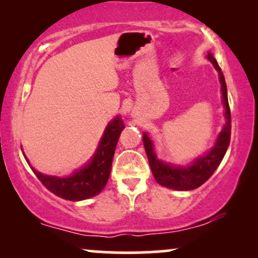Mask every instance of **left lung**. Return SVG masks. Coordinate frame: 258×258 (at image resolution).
<instances>
[{
	"instance_id": "8db88e82",
	"label": "left lung",
	"mask_w": 258,
	"mask_h": 258,
	"mask_svg": "<svg viewBox=\"0 0 258 258\" xmlns=\"http://www.w3.org/2000/svg\"><path fill=\"white\" fill-rule=\"evenodd\" d=\"M207 59L211 61L215 69L220 75L221 92H222V103L224 106V117L226 123L218 135L215 142V146L207 152L205 155L197 158L191 164L186 166H178V165L168 164L162 161L156 156L154 150V143L149 136L146 132L143 133V144L146 149L148 160H149L150 168L154 174V178L160 185L166 188L174 189V190H193L199 188L201 184L206 182L210 177L214 174L216 168L220 166L221 161L226 155L228 147L230 142V109L228 103L227 96V85L224 80L223 73H222L220 65L216 60L212 53L207 54Z\"/></svg>"
}]
</instances>
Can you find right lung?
<instances>
[{
    "mask_svg": "<svg viewBox=\"0 0 258 258\" xmlns=\"http://www.w3.org/2000/svg\"><path fill=\"white\" fill-rule=\"evenodd\" d=\"M125 128L120 115L112 119L105 127L104 133L100 138L98 147L88 162L79 170L74 171L70 176L58 177L43 174L35 170L25 156L26 162L41 183L61 199L70 201H80L96 197L104 189L111 171V162L114 158L115 148L119 141L120 133ZM23 150V149H22Z\"/></svg>",
    "mask_w": 258,
    "mask_h": 258,
    "instance_id": "add662e5",
    "label": "right lung"
}]
</instances>
